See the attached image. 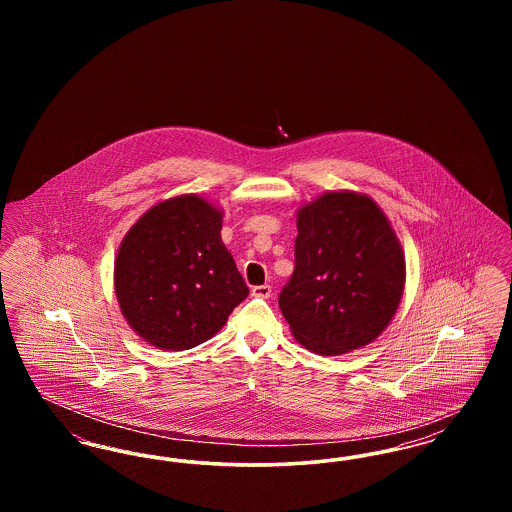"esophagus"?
<instances>
[{
  "mask_svg": "<svg viewBox=\"0 0 512 512\" xmlns=\"http://www.w3.org/2000/svg\"><path fill=\"white\" fill-rule=\"evenodd\" d=\"M270 293H272V288H270L268 284L255 286V288L251 290V295H253V297H261V299H268V297H270Z\"/></svg>",
  "mask_w": 512,
  "mask_h": 512,
  "instance_id": "obj_1",
  "label": "esophagus"
}]
</instances>
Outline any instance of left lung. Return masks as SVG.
<instances>
[{"instance_id":"1","label":"left lung","mask_w":512,"mask_h":512,"mask_svg":"<svg viewBox=\"0 0 512 512\" xmlns=\"http://www.w3.org/2000/svg\"><path fill=\"white\" fill-rule=\"evenodd\" d=\"M405 276L403 247L378 203L326 192L297 209L295 270L278 305L305 349L343 355L388 328Z\"/></svg>"}]
</instances>
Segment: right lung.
<instances>
[{"label":"right lung","instance_id":"add662e5","mask_svg":"<svg viewBox=\"0 0 512 512\" xmlns=\"http://www.w3.org/2000/svg\"><path fill=\"white\" fill-rule=\"evenodd\" d=\"M222 209L197 194L149 207L122 238L115 293L122 317L149 345L192 349L211 340L247 297L222 244Z\"/></svg>","mask_w":512,"mask_h":512}]
</instances>
